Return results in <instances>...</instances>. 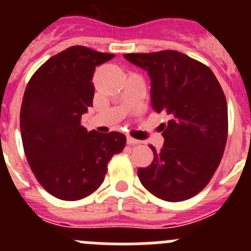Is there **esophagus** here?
I'll use <instances>...</instances> for the list:
<instances>
[{
  "label": "esophagus",
  "mask_w": 251,
  "mask_h": 251,
  "mask_svg": "<svg viewBox=\"0 0 251 251\" xmlns=\"http://www.w3.org/2000/svg\"><path fill=\"white\" fill-rule=\"evenodd\" d=\"M126 141H127V144H130V146H135V144H140L141 143V141L136 140V138H132L131 136H127Z\"/></svg>",
  "instance_id": "1"
}]
</instances>
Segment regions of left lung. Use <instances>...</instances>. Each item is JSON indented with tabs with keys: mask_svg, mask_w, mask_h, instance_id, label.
<instances>
[{
	"mask_svg": "<svg viewBox=\"0 0 251 251\" xmlns=\"http://www.w3.org/2000/svg\"><path fill=\"white\" fill-rule=\"evenodd\" d=\"M124 57L148 72L151 108L169 115L163 148L151 146L154 160L138 169V178L163 201L192 198L209 183L226 147L228 111L221 85L210 68L177 50Z\"/></svg>",
	"mask_w": 251,
	"mask_h": 251,
	"instance_id": "1",
	"label": "left lung"
}]
</instances>
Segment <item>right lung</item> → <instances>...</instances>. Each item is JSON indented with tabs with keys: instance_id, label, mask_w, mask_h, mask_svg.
Here are the masks:
<instances>
[{
	"instance_id": "right-lung-1",
	"label": "right lung",
	"mask_w": 251,
	"mask_h": 251,
	"mask_svg": "<svg viewBox=\"0 0 251 251\" xmlns=\"http://www.w3.org/2000/svg\"><path fill=\"white\" fill-rule=\"evenodd\" d=\"M114 54L73 46L36 70L23 97L20 132L30 169L53 197L78 201L104 181L114 154L123 151L124 133L88 132L81 116L92 105L96 67Z\"/></svg>"
}]
</instances>
